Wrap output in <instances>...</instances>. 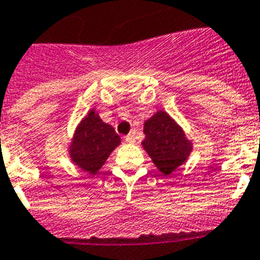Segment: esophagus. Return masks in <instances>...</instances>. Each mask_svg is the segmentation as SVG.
<instances>
[{
  "mask_svg": "<svg viewBox=\"0 0 260 260\" xmlns=\"http://www.w3.org/2000/svg\"><path fill=\"white\" fill-rule=\"evenodd\" d=\"M135 140H136V131H132L125 136V141H128V143H135Z\"/></svg>",
  "mask_w": 260,
  "mask_h": 260,
  "instance_id": "esophagus-1",
  "label": "esophagus"
}]
</instances>
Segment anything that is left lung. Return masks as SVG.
<instances>
[{
    "instance_id": "1",
    "label": "left lung",
    "mask_w": 260,
    "mask_h": 260,
    "mask_svg": "<svg viewBox=\"0 0 260 260\" xmlns=\"http://www.w3.org/2000/svg\"><path fill=\"white\" fill-rule=\"evenodd\" d=\"M144 133L143 148L165 175H170L183 165L192 152V143L168 112L157 111L148 119L144 124Z\"/></svg>"
}]
</instances>
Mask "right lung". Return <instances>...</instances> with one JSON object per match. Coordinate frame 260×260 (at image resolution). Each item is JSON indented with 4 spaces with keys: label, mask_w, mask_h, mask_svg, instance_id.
Instances as JSON below:
<instances>
[{
    "label": "right lung",
    "mask_w": 260,
    "mask_h": 260,
    "mask_svg": "<svg viewBox=\"0 0 260 260\" xmlns=\"http://www.w3.org/2000/svg\"><path fill=\"white\" fill-rule=\"evenodd\" d=\"M120 141L114 128L106 124L95 110H90L74 131L69 155L81 170L94 175L101 170L112 150L120 145Z\"/></svg>",
    "instance_id": "1"
}]
</instances>
